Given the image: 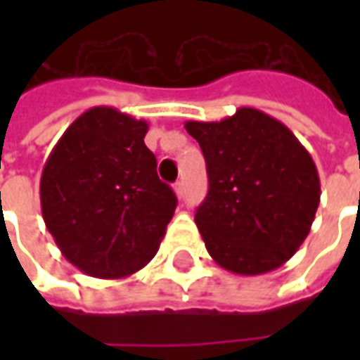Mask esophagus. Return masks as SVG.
I'll return each instance as SVG.
<instances>
[{"instance_id":"34e87169","label":"esophagus","mask_w":360,"mask_h":360,"mask_svg":"<svg viewBox=\"0 0 360 360\" xmlns=\"http://www.w3.org/2000/svg\"><path fill=\"white\" fill-rule=\"evenodd\" d=\"M173 191H175V195L181 198V196H183V193H185V185H183V181H177V183L173 185Z\"/></svg>"}]
</instances>
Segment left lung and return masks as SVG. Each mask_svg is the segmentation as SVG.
Returning a JSON list of instances; mask_svg holds the SVG:
<instances>
[{"label":"left lung","instance_id":"left-lung-1","mask_svg":"<svg viewBox=\"0 0 360 360\" xmlns=\"http://www.w3.org/2000/svg\"><path fill=\"white\" fill-rule=\"evenodd\" d=\"M185 129L206 160L210 187L195 221L214 262L239 276L285 264L320 204L309 150L281 121L255 108L221 121H187Z\"/></svg>","mask_w":360,"mask_h":360}]
</instances>
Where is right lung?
Returning a JSON list of instances; mask_svg holds the SVG:
<instances>
[{
	"instance_id": "1",
	"label": "right lung",
	"mask_w": 360,
	"mask_h": 360,
	"mask_svg": "<svg viewBox=\"0 0 360 360\" xmlns=\"http://www.w3.org/2000/svg\"><path fill=\"white\" fill-rule=\"evenodd\" d=\"M148 123L96 105L75 119L46 160L40 204L61 255L100 279L127 278L156 257L177 198L158 179Z\"/></svg>"
}]
</instances>
